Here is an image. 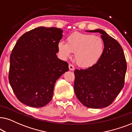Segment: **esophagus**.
I'll list each match as a JSON object with an SVG mask.
<instances>
[{
  "label": "esophagus",
  "instance_id": "esophagus-1",
  "mask_svg": "<svg viewBox=\"0 0 132 132\" xmlns=\"http://www.w3.org/2000/svg\"><path fill=\"white\" fill-rule=\"evenodd\" d=\"M69 69L70 71H73V70H74V69H75V68L72 64H69Z\"/></svg>",
  "mask_w": 132,
  "mask_h": 132
}]
</instances>
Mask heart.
I'll use <instances>...</instances> for the list:
<instances>
[{"mask_svg": "<svg viewBox=\"0 0 132 132\" xmlns=\"http://www.w3.org/2000/svg\"><path fill=\"white\" fill-rule=\"evenodd\" d=\"M66 42L60 41L58 50L63 58L75 52V60L81 68H90L101 59L104 51V43L100 37L93 34L75 32L69 35Z\"/></svg>", "mask_w": 132, "mask_h": 132, "instance_id": "b5f03b06", "label": "heart"}]
</instances>
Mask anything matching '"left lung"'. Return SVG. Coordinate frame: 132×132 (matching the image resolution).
Instances as JSON below:
<instances>
[{"mask_svg": "<svg viewBox=\"0 0 132 132\" xmlns=\"http://www.w3.org/2000/svg\"><path fill=\"white\" fill-rule=\"evenodd\" d=\"M87 31L101 34L104 51L94 66L75 70V94L87 108H106L113 103L123 88L127 63L123 50L115 39L102 29Z\"/></svg>", "mask_w": 132, "mask_h": 132, "instance_id": "obj_1", "label": "left lung"}]
</instances>
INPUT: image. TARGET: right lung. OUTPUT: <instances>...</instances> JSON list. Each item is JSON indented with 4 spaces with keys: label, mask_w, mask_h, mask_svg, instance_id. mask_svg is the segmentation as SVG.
Here are the masks:
<instances>
[{
    "label": "right lung",
    "mask_w": 132,
    "mask_h": 132,
    "mask_svg": "<svg viewBox=\"0 0 132 132\" xmlns=\"http://www.w3.org/2000/svg\"><path fill=\"white\" fill-rule=\"evenodd\" d=\"M63 30L40 26L23 34L10 55L9 81L21 103L42 108L53 96L55 83L68 71V63L57 57Z\"/></svg>",
    "instance_id": "add662e5"
}]
</instances>
